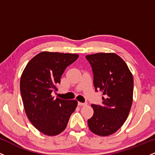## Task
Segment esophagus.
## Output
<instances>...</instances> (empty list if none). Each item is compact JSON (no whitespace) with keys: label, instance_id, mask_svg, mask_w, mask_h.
Returning <instances> with one entry per match:
<instances>
[{"label":"esophagus","instance_id":"esophagus-1","mask_svg":"<svg viewBox=\"0 0 155 155\" xmlns=\"http://www.w3.org/2000/svg\"><path fill=\"white\" fill-rule=\"evenodd\" d=\"M78 105L80 106H85V105H87V104H84V103H81V102H78Z\"/></svg>","mask_w":155,"mask_h":155}]
</instances>
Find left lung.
Here are the masks:
<instances>
[{
    "instance_id": "1",
    "label": "left lung",
    "mask_w": 155,
    "mask_h": 155,
    "mask_svg": "<svg viewBox=\"0 0 155 155\" xmlns=\"http://www.w3.org/2000/svg\"><path fill=\"white\" fill-rule=\"evenodd\" d=\"M93 72L95 90H100L102 106L92 104L93 116L87 120L89 128L97 136L117 132L124 123L133 103V77L127 64L115 53L86 55Z\"/></svg>"
}]
</instances>
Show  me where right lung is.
<instances>
[{
	"label": "right lung",
	"mask_w": 155,
	"mask_h": 155,
	"mask_svg": "<svg viewBox=\"0 0 155 155\" xmlns=\"http://www.w3.org/2000/svg\"><path fill=\"white\" fill-rule=\"evenodd\" d=\"M79 58L77 54L42 51L28 62L20 79V92L26 115L44 135L57 136L66 127L77 107L76 100L54 99L51 92L64 71Z\"/></svg>",
	"instance_id": "right-lung-1"
}]
</instances>
